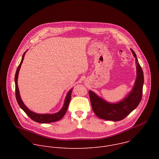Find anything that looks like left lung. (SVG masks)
<instances>
[{"label": "left lung", "instance_id": "left-lung-1", "mask_svg": "<svg viewBox=\"0 0 159 159\" xmlns=\"http://www.w3.org/2000/svg\"><path fill=\"white\" fill-rule=\"evenodd\" d=\"M137 63V79L131 91L121 101L109 103L89 90L90 103L96 116L102 120L118 121L123 120L140 104L144 83L143 72L134 51L131 49Z\"/></svg>", "mask_w": 159, "mask_h": 159}]
</instances>
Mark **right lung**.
<instances>
[{"mask_svg":"<svg viewBox=\"0 0 159 159\" xmlns=\"http://www.w3.org/2000/svg\"><path fill=\"white\" fill-rule=\"evenodd\" d=\"M26 52H25L22 55V60L21 61L19 64V65L18 66L16 72V75H15V86H16V100L17 102L19 104V106H20V107L23 110L26 114L33 121L38 122V123H52V122H55L57 121L60 120H61L65 115V114L66 112V110L68 109V107H69L70 101V99H71V94H72V89H71L70 91L67 93L66 96L65 98V101H64V104L63 106L62 107V108L61 109V110L60 111H58V112L54 113V114H38V113H35L31 111H30L23 103L22 102L20 94H19V88H18V85H17V79H18V75H19V72L20 70V68L21 66V64L22 63V61L24 60L25 58V55Z\"/></svg>","mask_w":159,"mask_h":159,"instance_id":"add662e5","label":"right lung"}]
</instances>
